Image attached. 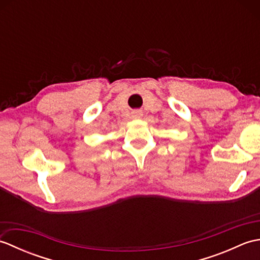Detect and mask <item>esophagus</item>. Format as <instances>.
<instances>
[{"instance_id":"34e87169","label":"esophagus","mask_w":260,"mask_h":260,"mask_svg":"<svg viewBox=\"0 0 260 260\" xmlns=\"http://www.w3.org/2000/svg\"><path fill=\"white\" fill-rule=\"evenodd\" d=\"M132 116H133L134 118H140L142 116V112H140V110H134V112L132 113Z\"/></svg>"}]
</instances>
